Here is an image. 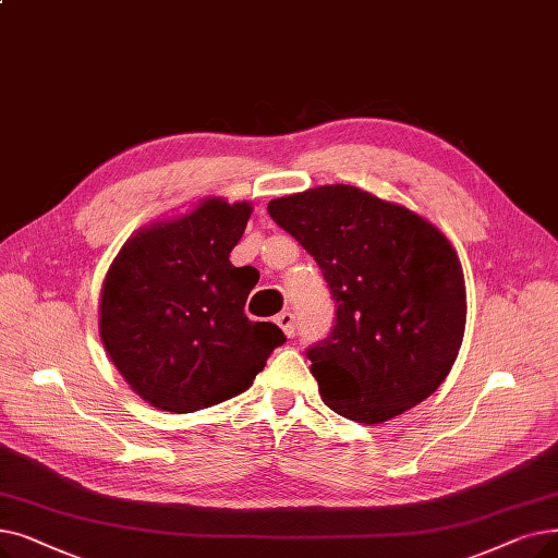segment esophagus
<instances>
[{
	"label": "esophagus",
	"instance_id": "esophagus-1",
	"mask_svg": "<svg viewBox=\"0 0 558 558\" xmlns=\"http://www.w3.org/2000/svg\"><path fill=\"white\" fill-rule=\"evenodd\" d=\"M276 324L282 328V332L287 337H294V330H296V317L289 310H282L280 314H276Z\"/></svg>",
	"mask_w": 558,
	"mask_h": 558
}]
</instances>
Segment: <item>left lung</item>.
I'll list each match as a JSON object with an SVG mask.
<instances>
[{"instance_id":"1","label":"left lung","mask_w":558,"mask_h":558,"mask_svg":"<svg viewBox=\"0 0 558 558\" xmlns=\"http://www.w3.org/2000/svg\"><path fill=\"white\" fill-rule=\"evenodd\" d=\"M271 219L314 257L335 326L305 355L337 415L380 424L428 399L465 332V282L447 236L372 193L328 184L269 203Z\"/></svg>"}]
</instances>
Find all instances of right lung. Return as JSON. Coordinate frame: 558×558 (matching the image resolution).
Here are the masks:
<instances>
[{
    "label": "right lung",
    "instance_id": "1",
    "mask_svg": "<svg viewBox=\"0 0 558 558\" xmlns=\"http://www.w3.org/2000/svg\"><path fill=\"white\" fill-rule=\"evenodd\" d=\"M253 207L209 198L175 221L136 232L102 284L100 335L132 390L171 413H193L253 385L284 344L271 322H248L255 287L230 262Z\"/></svg>",
    "mask_w": 558,
    "mask_h": 558
}]
</instances>
